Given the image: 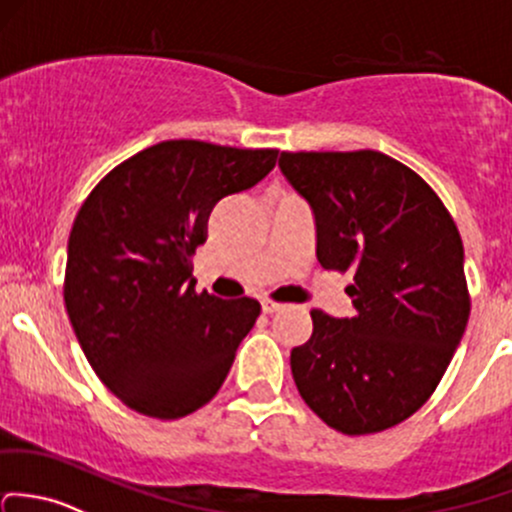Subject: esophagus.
<instances>
[{
  "label": "esophagus",
  "mask_w": 512,
  "mask_h": 512,
  "mask_svg": "<svg viewBox=\"0 0 512 512\" xmlns=\"http://www.w3.org/2000/svg\"><path fill=\"white\" fill-rule=\"evenodd\" d=\"M262 311H265V314H277V311H282V304H277V301L272 299H262Z\"/></svg>",
  "instance_id": "obj_1"
}]
</instances>
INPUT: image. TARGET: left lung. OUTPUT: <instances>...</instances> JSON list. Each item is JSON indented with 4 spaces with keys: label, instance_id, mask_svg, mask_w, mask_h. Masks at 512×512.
Wrapping results in <instances>:
<instances>
[{
    "label": "left lung",
    "instance_id": "8db88e82",
    "mask_svg": "<svg viewBox=\"0 0 512 512\" xmlns=\"http://www.w3.org/2000/svg\"><path fill=\"white\" fill-rule=\"evenodd\" d=\"M279 169L314 211L321 267L353 272L355 314L314 309L311 338L292 351L301 400L351 437L395 427L432 397L469 324L459 228L383 152H282Z\"/></svg>",
    "mask_w": 512,
    "mask_h": 512
}]
</instances>
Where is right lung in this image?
I'll return each mask as SVG.
<instances>
[{"mask_svg": "<svg viewBox=\"0 0 512 512\" xmlns=\"http://www.w3.org/2000/svg\"><path fill=\"white\" fill-rule=\"evenodd\" d=\"M277 149L169 139L90 191L68 238V319L85 358L129 410L179 419L213 400L260 301L196 292L191 257L215 203L247 191Z\"/></svg>", "mask_w": 512, "mask_h": 512, "instance_id": "obj_1", "label": "right lung"}]
</instances>
